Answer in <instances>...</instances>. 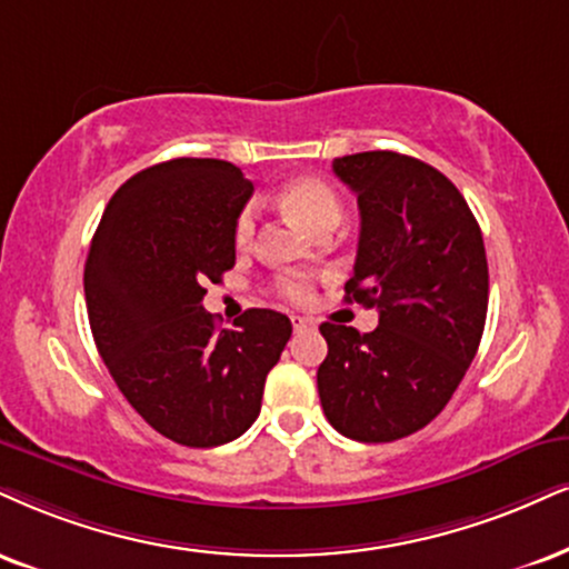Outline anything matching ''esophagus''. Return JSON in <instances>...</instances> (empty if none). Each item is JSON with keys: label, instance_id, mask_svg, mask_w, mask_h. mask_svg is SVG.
<instances>
[{"label": "esophagus", "instance_id": "esophagus-1", "mask_svg": "<svg viewBox=\"0 0 569 569\" xmlns=\"http://www.w3.org/2000/svg\"><path fill=\"white\" fill-rule=\"evenodd\" d=\"M313 327H317V321L311 317H292V329H296V332H306V329H313Z\"/></svg>", "mask_w": 569, "mask_h": 569}]
</instances>
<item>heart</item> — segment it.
Segmentation results:
<instances>
[{
	"label": "heart",
	"instance_id": "heart-1",
	"mask_svg": "<svg viewBox=\"0 0 569 569\" xmlns=\"http://www.w3.org/2000/svg\"><path fill=\"white\" fill-rule=\"evenodd\" d=\"M279 206L284 208V213L290 219H296L308 231H319L327 227L335 229L342 216L338 194L325 181L317 179H296L290 184H284L282 192H279ZM252 234H256V210L248 206L237 216L234 240L237 244H248ZM282 292L292 303H308L311 300V282L306 277H284Z\"/></svg>",
	"mask_w": 569,
	"mask_h": 569
}]
</instances>
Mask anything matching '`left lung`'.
Segmentation results:
<instances>
[{
  "label": "left lung",
  "mask_w": 569,
  "mask_h": 569,
  "mask_svg": "<svg viewBox=\"0 0 569 569\" xmlns=\"http://www.w3.org/2000/svg\"><path fill=\"white\" fill-rule=\"evenodd\" d=\"M359 200L361 231L348 303L377 306L380 327L325 321L317 371L329 425L361 443H390L430 425L465 380L488 313L478 221L438 168L401 152L335 158Z\"/></svg>",
  "instance_id": "8db88e82"
}]
</instances>
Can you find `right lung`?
<instances>
[{"mask_svg": "<svg viewBox=\"0 0 569 569\" xmlns=\"http://www.w3.org/2000/svg\"><path fill=\"white\" fill-rule=\"evenodd\" d=\"M250 194L227 160H166L110 198L89 248L83 292L97 350L139 417L179 446L240 438L292 335L271 308H250L229 329L202 308L206 284L234 266V223Z\"/></svg>", "mask_w": 569, "mask_h": 569, "instance_id": "obj_1", "label": "right lung"}]
</instances>
